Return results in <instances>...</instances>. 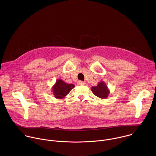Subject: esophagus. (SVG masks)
I'll use <instances>...</instances> for the list:
<instances>
[{
  "label": "esophagus",
  "mask_w": 156,
  "mask_h": 156,
  "mask_svg": "<svg viewBox=\"0 0 156 156\" xmlns=\"http://www.w3.org/2000/svg\"><path fill=\"white\" fill-rule=\"evenodd\" d=\"M84 83L83 81H78V85H84Z\"/></svg>",
  "instance_id": "obj_1"
}]
</instances>
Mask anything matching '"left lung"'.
<instances>
[{"instance_id":"left-lung-1","label":"left lung","mask_w":156,"mask_h":156,"mask_svg":"<svg viewBox=\"0 0 156 156\" xmlns=\"http://www.w3.org/2000/svg\"><path fill=\"white\" fill-rule=\"evenodd\" d=\"M91 91L97 97L101 99H107L110 94V91L104 81L99 82L97 86L91 87Z\"/></svg>"}]
</instances>
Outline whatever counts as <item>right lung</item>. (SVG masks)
Returning <instances> with one entry per match:
<instances>
[{"instance_id":"obj_1","label":"right lung","mask_w":156,"mask_h":156,"mask_svg":"<svg viewBox=\"0 0 156 156\" xmlns=\"http://www.w3.org/2000/svg\"><path fill=\"white\" fill-rule=\"evenodd\" d=\"M74 87L73 84L66 83L61 79H58L52 87V93L55 98L63 99Z\"/></svg>"}]
</instances>
